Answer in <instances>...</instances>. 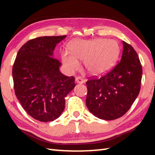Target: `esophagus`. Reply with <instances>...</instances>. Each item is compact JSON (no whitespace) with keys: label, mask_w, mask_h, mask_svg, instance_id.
I'll return each instance as SVG.
<instances>
[{"label":"esophagus","mask_w":155,"mask_h":155,"mask_svg":"<svg viewBox=\"0 0 155 155\" xmlns=\"http://www.w3.org/2000/svg\"><path fill=\"white\" fill-rule=\"evenodd\" d=\"M75 80H76V82L78 83H81V84H82V83L85 82V81H84L83 78H81V77H77V78H75Z\"/></svg>","instance_id":"1"}]
</instances>
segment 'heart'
Returning <instances> with one entry per match:
<instances>
[{"label": "heart", "instance_id": "heart-1", "mask_svg": "<svg viewBox=\"0 0 155 155\" xmlns=\"http://www.w3.org/2000/svg\"><path fill=\"white\" fill-rule=\"evenodd\" d=\"M68 52L62 54V61L69 72L79 68L78 61H84L85 69L92 75L104 74L115 64L120 54V46L113 40L97 39L72 41Z\"/></svg>", "mask_w": 155, "mask_h": 155}]
</instances>
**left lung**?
<instances>
[{"label":"left lung","instance_id":"left-lung-1","mask_svg":"<svg viewBox=\"0 0 155 155\" xmlns=\"http://www.w3.org/2000/svg\"><path fill=\"white\" fill-rule=\"evenodd\" d=\"M121 60L101 77H90L86 82V105L100 119L112 120L124 115L140 93L142 66L133 46L122 41Z\"/></svg>","mask_w":155,"mask_h":155}]
</instances>
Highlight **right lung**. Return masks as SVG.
<instances>
[{"label": "right lung", "mask_w": 155, "mask_h": 155, "mask_svg": "<svg viewBox=\"0 0 155 155\" xmlns=\"http://www.w3.org/2000/svg\"><path fill=\"white\" fill-rule=\"evenodd\" d=\"M65 37L28 40L18 51L13 65L15 95L25 111L38 121L58 118L65 108V97L75 87V78L61 74V62L52 57L57 44Z\"/></svg>", "instance_id": "obj_1"}]
</instances>
